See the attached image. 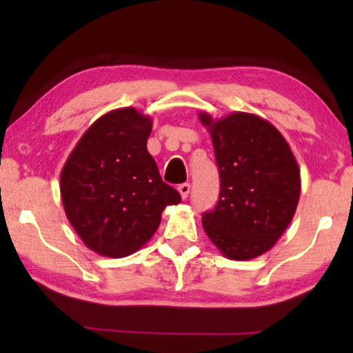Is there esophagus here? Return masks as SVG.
Instances as JSON below:
<instances>
[{
    "mask_svg": "<svg viewBox=\"0 0 353 353\" xmlns=\"http://www.w3.org/2000/svg\"><path fill=\"white\" fill-rule=\"evenodd\" d=\"M177 191H179V194H181L182 199H187L188 194H190V183H181V185H179Z\"/></svg>",
    "mask_w": 353,
    "mask_h": 353,
    "instance_id": "34e87169",
    "label": "esophagus"
}]
</instances>
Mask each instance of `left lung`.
Listing matches in <instances>:
<instances>
[{"mask_svg": "<svg viewBox=\"0 0 353 353\" xmlns=\"http://www.w3.org/2000/svg\"><path fill=\"white\" fill-rule=\"evenodd\" d=\"M212 137L221 191L202 225L219 252L250 260L268 252L290 225L301 198V170L288 141L259 115L199 112Z\"/></svg>", "mask_w": 353, "mask_h": 353, "instance_id": "1", "label": "left lung"}]
</instances>
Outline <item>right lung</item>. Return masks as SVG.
<instances>
[{"label":"right lung","instance_id":"right-lung-1","mask_svg":"<svg viewBox=\"0 0 353 353\" xmlns=\"http://www.w3.org/2000/svg\"><path fill=\"white\" fill-rule=\"evenodd\" d=\"M152 118L134 107L107 112L88 128L61 172L65 214L88 249L123 259L151 240L181 194L148 152Z\"/></svg>","mask_w":353,"mask_h":353}]
</instances>
